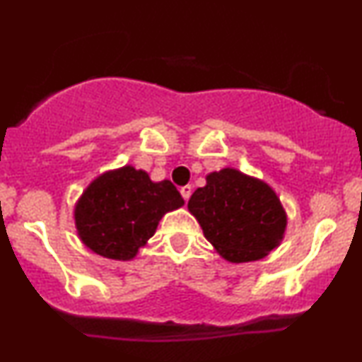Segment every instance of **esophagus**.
I'll return each mask as SVG.
<instances>
[{"label": "esophagus", "mask_w": 362, "mask_h": 362, "mask_svg": "<svg viewBox=\"0 0 362 362\" xmlns=\"http://www.w3.org/2000/svg\"><path fill=\"white\" fill-rule=\"evenodd\" d=\"M180 194H182V197L185 199V201H189L190 195H192V187H190V185L182 187V189H180Z\"/></svg>", "instance_id": "1"}]
</instances>
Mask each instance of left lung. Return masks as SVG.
Segmentation results:
<instances>
[{
	"label": "left lung",
	"instance_id": "1",
	"mask_svg": "<svg viewBox=\"0 0 362 362\" xmlns=\"http://www.w3.org/2000/svg\"><path fill=\"white\" fill-rule=\"evenodd\" d=\"M206 240L226 262L264 259L284 240L288 214L267 182L226 167L206 175L189 199Z\"/></svg>",
	"mask_w": 362,
	"mask_h": 362
}]
</instances>
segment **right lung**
<instances>
[{
  "mask_svg": "<svg viewBox=\"0 0 362 362\" xmlns=\"http://www.w3.org/2000/svg\"><path fill=\"white\" fill-rule=\"evenodd\" d=\"M170 180L153 182L132 165L107 170L86 185L74 204L78 238L103 259L132 260L170 211L184 206Z\"/></svg>",
  "mask_w": 362,
  "mask_h": 362,
  "instance_id": "right-lung-1",
  "label": "right lung"
}]
</instances>
